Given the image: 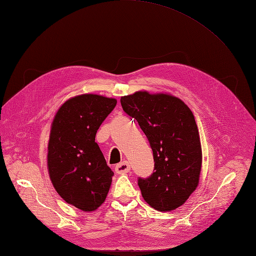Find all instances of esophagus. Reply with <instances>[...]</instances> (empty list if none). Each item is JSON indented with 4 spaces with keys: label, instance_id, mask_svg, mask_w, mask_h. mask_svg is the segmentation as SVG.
I'll use <instances>...</instances> for the list:
<instances>
[{
    "label": "esophagus",
    "instance_id": "obj_1",
    "mask_svg": "<svg viewBox=\"0 0 256 256\" xmlns=\"http://www.w3.org/2000/svg\"><path fill=\"white\" fill-rule=\"evenodd\" d=\"M130 171V164L128 161H122L115 166V172L118 174H125Z\"/></svg>",
    "mask_w": 256,
    "mask_h": 256
}]
</instances>
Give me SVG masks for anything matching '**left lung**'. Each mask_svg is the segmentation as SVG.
Listing matches in <instances>:
<instances>
[{
	"mask_svg": "<svg viewBox=\"0 0 256 256\" xmlns=\"http://www.w3.org/2000/svg\"><path fill=\"white\" fill-rule=\"evenodd\" d=\"M120 104L152 150L154 172L138 180L142 196L159 212L174 210L200 182L202 147L194 116L182 100L168 94L140 90L122 97Z\"/></svg>",
	"mask_w": 256,
	"mask_h": 256,
	"instance_id": "1",
	"label": "left lung"
}]
</instances>
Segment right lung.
Instances as JSON below:
<instances>
[{
  "label": "right lung",
  "instance_id": "add662e5",
  "mask_svg": "<svg viewBox=\"0 0 256 256\" xmlns=\"http://www.w3.org/2000/svg\"><path fill=\"white\" fill-rule=\"evenodd\" d=\"M116 99L83 94L68 99L54 116L48 143V171L54 189L83 212L102 205L114 173L95 142Z\"/></svg>",
  "mask_w": 256,
  "mask_h": 256
}]
</instances>
